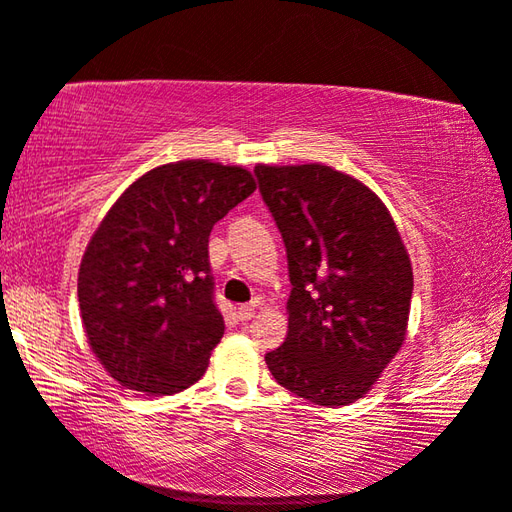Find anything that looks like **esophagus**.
<instances>
[{
	"mask_svg": "<svg viewBox=\"0 0 512 512\" xmlns=\"http://www.w3.org/2000/svg\"><path fill=\"white\" fill-rule=\"evenodd\" d=\"M254 315H256V306H254V303H247V306H240V308H238V319H240V321H249Z\"/></svg>",
	"mask_w": 512,
	"mask_h": 512,
	"instance_id": "esophagus-1",
	"label": "esophagus"
}]
</instances>
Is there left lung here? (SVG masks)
<instances>
[{
  "instance_id": "1",
  "label": "left lung",
  "mask_w": 512,
  "mask_h": 512,
  "mask_svg": "<svg viewBox=\"0 0 512 512\" xmlns=\"http://www.w3.org/2000/svg\"><path fill=\"white\" fill-rule=\"evenodd\" d=\"M279 227L292 292L274 380L321 407L364 398L407 339L414 272L384 202L324 164L254 168Z\"/></svg>"
}]
</instances>
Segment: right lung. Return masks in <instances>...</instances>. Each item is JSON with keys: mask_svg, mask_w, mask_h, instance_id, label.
<instances>
[{"mask_svg": "<svg viewBox=\"0 0 512 512\" xmlns=\"http://www.w3.org/2000/svg\"><path fill=\"white\" fill-rule=\"evenodd\" d=\"M254 191L247 168L182 159L141 175L98 224L80 261V317L123 387L170 396L202 378L224 335L209 236Z\"/></svg>", "mask_w": 512, "mask_h": 512, "instance_id": "add662e5", "label": "right lung"}]
</instances>
